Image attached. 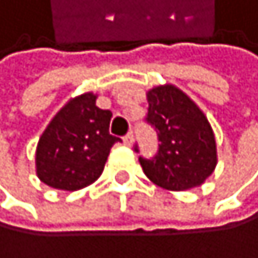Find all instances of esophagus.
Masks as SVG:
<instances>
[{"instance_id": "esophagus-1", "label": "esophagus", "mask_w": 258, "mask_h": 258, "mask_svg": "<svg viewBox=\"0 0 258 258\" xmlns=\"http://www.w3.org/2000/svg\"><path fill=\"white\" fill-rule=\"evenodd\" d=\"M123 143L126 145V146H132V143H133V133L130 132V133H126L125 137H123Z\"/></svg>"}]
</instances>
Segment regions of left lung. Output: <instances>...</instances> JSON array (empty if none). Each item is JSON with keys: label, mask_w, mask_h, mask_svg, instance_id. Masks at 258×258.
Wrapping results in <instances>:
<instances>
[{"label": "left lung", "mask_w": 258, "mask_h": 258, "mask_svg": "<svg viewBox=\"0 0 258 258\" xmlns=\"http://www.w3.org/2000/svg\"><path fill=\"white\" fill-rule=\"evenodd\" d=\"M150 123L158 135L153 158L140 156L145 174L164 189L184 191L201 186L217 163L216 138L206 115L174 85H160L148 94ZM138 153V145H135Z\"/></svg>", "instance_id": "1"}]
</instances>
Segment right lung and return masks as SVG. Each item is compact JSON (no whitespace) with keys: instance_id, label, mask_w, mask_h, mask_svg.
<instances>
[{"instance_id":"add662e5","label":"right lung","mask_w":258,"mask_h":258,"mask_svg":"<svg viewBox=\"0 0 258 258\" xmlns=\"http://www.w3.org/2000/svg\"><path fill=\"white\" fill-rule=\"evenodd\" d=\"M95 100L90 92L69 100L39 138L36 171L44 184L77 191L100 178L110 148L121 140L108 132L112 112Z\"/></svg>"}]
</instances>
